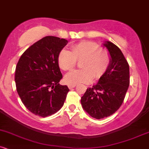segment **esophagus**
Instances as JSON below:
<instances>
[{"label": "esophagus", "instance_id": "obj_1", "mask_svg": "<svg viewBox=\"0 0 149 149\" xmlns=\"http://www.w3.org/2000/svg\"><path fill=\"white\" fill-rule=\"evenodd\" d=\"M75 86L76 85H71V84H69L68 87H69V89H72V88L75 87Z\"/></svg>", "mask_w": 149, "mask_h": 149}]
</instances>
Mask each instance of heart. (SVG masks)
Returning a JSON list of instances; mask_svg holds the SVG:
<instances>
[{
  "mask_svg": "<svg viewBox=\"0 0 149 149\" xmlns=\"http://www.w3.org/2000/svg\"><path fill=\"white\" fill-rule=\"evenodd\" d=\"M81 60L79 67L66 74L67 84L77 85L81 83H89L92 79H99L107 71L110 62L108 52L94 42L83 41L72 46L71 51L62 49L57 57L60 68L69 71L74 68L77 61Z\"/></svg>",
  "mask_w": 149,
  "mask_h": 149,
  "instance_id": "heart-1",
  "label": "heart"
}]
</instances>
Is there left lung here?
Returning <instances> with one entry per match:
<instances>
[{
	"label": "left lung",
	"instance_id": "left-lung-1",
	"mask_svg": "<svg viewBox=\"0 0 149 149\" xmlns=\"http://www.w3.org/2000/svg\"><path fill=\"white\" fill-rule=\"evenodd\" d=\"M104 45L111 56L108 68L98 83L87 88L81 98L83 109L97 119L108 117L119 109L130 81L129 64L121 49L109 41Z\"/></svg>",
	"mask_w": 149,
	"mask_h": 149
}]
</instances>
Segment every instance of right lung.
Instances as JSON below:
<instances>
[{
  "mask_svg": "<svg viewBox=\"0 0 149 149\" xmlns=\"http://www.w3.org/2000/svg\"><path fill=\"white\" fill-rule=\"evenodd\" d=\"M68 42L63 38L46 36L28 47L19 59L15 74L17 92L34 114L51 116L65 103L70 89L59 84L62 74L57 57Z\"/></svg>",
  "mask_w": 149,
  "mask_h": 149,
  "instance_id": "add662e5",
  "label": "right lung"
}]
</instances>
